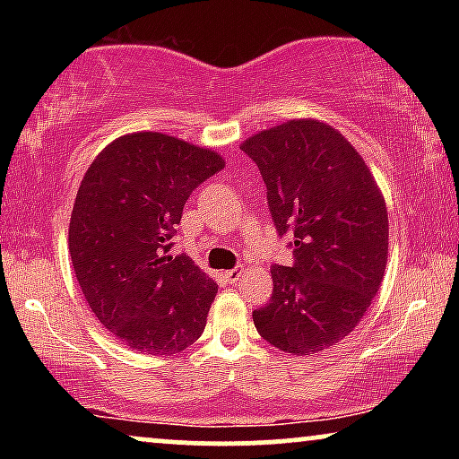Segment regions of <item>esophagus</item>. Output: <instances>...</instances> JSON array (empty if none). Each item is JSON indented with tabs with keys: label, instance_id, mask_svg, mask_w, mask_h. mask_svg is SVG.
Returning <instances> with one entry per match:
<instances>
[{
	"label": "esophagus",
	"instance_id": "1",
	"mask_svg": "<svg viewBox=\"0 0 459 459\" xmlns=\"http://www.w3.org/2000/svg\"><path fill=\"white\" fill-rule=\"evenodd\" d=\"M244 272H247V269H244L242 265L240 267H234V269H228V272L223 273V278L228 280V281H231V284H234V281L244 278Z\"/></svg>",
	"mask_w": 459,
	"mask_h": 459
}]
</instances>
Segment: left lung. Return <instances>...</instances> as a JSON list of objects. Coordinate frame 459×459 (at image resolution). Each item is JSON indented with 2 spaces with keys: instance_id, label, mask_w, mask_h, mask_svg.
I'll return each mask as SVG.
<instances>
[{
  "instance_id": "8db88e82",
  "label": "left lung",
  "mask_w": 459,
  "mask_h": 459,
  "mask_svg": "<svg viewBox=\"0 0 459 459\" xmlns=\"http://www.w3.org/2000/svg\"><path fill=\"white\" fill-rule=\"evenodd\" d=\"M259 167L292 265H273V292L253 311L269 344L311 355L342 341L378 292L386 267L385 198L357 150L319 121H288L240 146Z\"/></svg>"
}]
</instances>
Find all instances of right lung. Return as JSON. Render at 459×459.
I'll return each mask as SVG.
<instances>
[{"instance_id": "1", "label": "right lung", "mask_w": 459, "mask_h": 459, "mask_svg": "<svg viewBox=\"0 0 459 459\" xmlns=\"http://www.w3.org/2000/svg\"><path fill=\"white\" fill-rule=\"evenodd\" d=\"M223 167L212 150L142 131L87 169L68 228L73 269L93 316L129 349L171 355L203 334L217 284L171 248L186 200Z\"/></svg>"}]
</instances>
